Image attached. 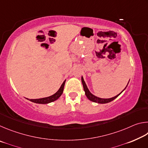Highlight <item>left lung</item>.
<instances>
[{
	"label": "left lung",
	"instance_id": "8db88e82",
	"mask_svg": "<svg viewBox=\"0 0 148 148\" xmlns=\"http://www.w3.org/2000/svg\"><path fill=\"white\" fill-rule=\"evenodd\" d=\"M82 84H83L84 91H85V92H86V95L87 96V99L90 100L91 101H92L94 102H97V103H99V104H105V103H108V102H111L112 101H114V100L116 98H117V97H118L119 95L121 94V92L125 89V88L127 87V86H126V87H125V88L123 89V91L121 92H120L119 95H116V97H112V98H110V99H101V98H99V97H97L96 96H95V95H92L91 92L89 91V90L88 89V88H87L86 83H85L83 77H82ZM127 85H128V84H127Z\"/></svg>",
	"mask_w": 148,
	"mask_h": 148
}]
</instances>
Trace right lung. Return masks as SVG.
<instances>
[{
    "instance_id": "right-lung-1",
    "label": "right lung",
    "mask_w": 148,
    "mask_h": 148,
    "mask_svg": "<svg viewBox=\"0 0 148 148\" xmlns=\"http://www.w3.org/2000/svg\"><path fill=\"white\" fill-rule=\"evenodd\" d=\"M65 82H66V80H64L63 82V83H62L61 87H60L58 91H57L54 95H51V96L48 97H45V98H42V99H30L29 101L35 102V103H38V104H47V103H49V102L56 101L57 99H58L59 97H61L62 92H63Z\"/></svg>"
}]
</instances>
